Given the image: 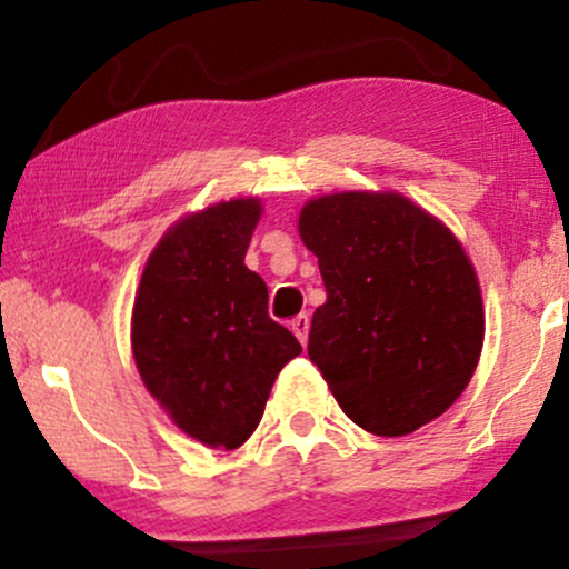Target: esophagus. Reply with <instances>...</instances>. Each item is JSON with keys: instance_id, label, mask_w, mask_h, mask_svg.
I'll return each instance as SVG.
<instances>
[{"instance_id": "esophagus-1", "label": "esophagus", "mask_w": 569, "mask_h": 569, "mask_svg": "<svg viewBox=\"0 0 569 569\" xmlns=\"http://www.w3.org/2000/svg\"><path fill=\"white\" fill-rule=\"evenodd\" d=\"M291 331H293V335H297L299 342L307 345V335H310V318H307L305 312H302V316L293 318V321H291Z\"/></svg>"}]
</instances>
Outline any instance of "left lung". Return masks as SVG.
<instances>
[{
	"label": "left lung",
	"mask_w": 569,
	"mask_h": 569,
	"mask_svg": "<svg viewBox=\"0 0 569 569\" xmlns=\"http://www.w3.org/2000/svg\"><path fill=\"white\" fill-rule=\"evenodd\" d=\"M299 234L326 286L307 356L345 415L375 436L443 415L485 342L479 280L455 234L393 192L307 202Z\"/></svg>",
	"instance_id": "1"
}]
</instances>
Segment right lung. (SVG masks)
<instances>
[{
	"label": "right lung",
	"mask_w": 569,
	"mask_h": 569,
	"mask_svg": "<svg viewBox=\"0 0 569 569\" xmlns=\"http://www.w3.org/2000/svg\"><path fill=\"white\" fill-rule=\"evenodd\" d=\"M259 200L187 217L154 248L133 305V356L147 390L184 433L238 449L264 415L278 371L302 352L267 312L243 264Z\"/></svg>",
	"instance_id": "right-lung-1"
}]
</instances>
